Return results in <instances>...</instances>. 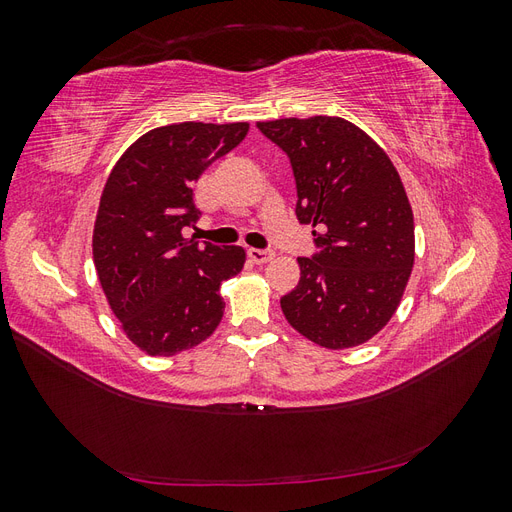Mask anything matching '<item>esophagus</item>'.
I'll use <instances>...</instances> for the list:
<instances>
[{
    "label": "esophagus",
    "mask_w": 512,
    "mask_h": 512,
    "mask_svg": "<svg viewBox=\"0 0 512 512\" xmlns=\"http://www.w3.org/2000/svg\"><path fill=\"white\" fill-rule=\"evenodd\" d=\"M247 256H250V260L256 262V265H265V262L273 260L275 254L269 250H256V247H250V250H247Z\"/></svg>",
    "instance_id": "1"
}]
</instances>
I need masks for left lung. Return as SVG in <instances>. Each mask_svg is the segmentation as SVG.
I'll return each instance as SVG.
<instances>
[{
  "label": "left lung",
  "mask_w": 512,
  "mask_h": 512,
  "mask_svg": "<svg viewBox=\"0 0 512 512\" xmlns=\"http://www.w3.org/2000/svg\"><path fill=\"white\" fill-rule=\"evenodd\" d=\"M297 179V218L320 252L297 258L299 284L282 312L309 342L354 348L393 318L414 267V215L386 151L359 126L314 115L258 121Z\"/></svg>",
  "instance_id": "1"
}]
</instances>
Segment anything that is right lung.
<instances>
[{"mask_svg":"<svg viewBox=\"0 0 512 512\" xmlns=\"http://www.w3.org/2000/svg\"><path fill=\"white\" fill-rule=\"evenodd\" d=\"M250 123H170L123 151L100 196L94 265L130 342L149 356L203 344L224 316L220 286L241 273L239 245H198L181 235L198 220L194 183L235 149Z\"/></svg>","mask_w":512,"mask_h":512,"instance_id":"right-lung-1","label":"right lung"}]
</instances>
